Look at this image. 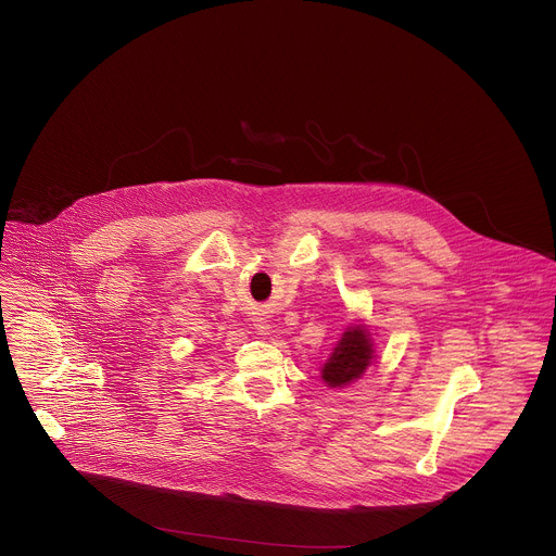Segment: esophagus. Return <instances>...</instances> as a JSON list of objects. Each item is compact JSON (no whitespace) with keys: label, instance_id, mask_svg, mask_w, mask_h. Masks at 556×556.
Masks as SVG:
<instances>
[{"label":"esophagus","instance_id":"1","mask_svg":"<svg viewBox=\"0 0 556 556\" xmlns=\"http://www.w3.org/2000/svg\"><path fill=\"white\" fill-rule=\"evenodd\" d=\"M255 330H257L260 334H268V332H270V324H268L266 319H255Z\"/></svg>","mask_w":556,"mask_h":556}]
</instances>
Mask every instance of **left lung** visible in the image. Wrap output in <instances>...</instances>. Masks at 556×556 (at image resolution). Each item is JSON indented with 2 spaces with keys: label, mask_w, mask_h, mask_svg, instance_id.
Instances as JSON below:
<instances>
[{
  "label": "left lung",
  "mask_w": 556,
  "mask_h": 556,
  "mask_svg": "<svg viewBox=\"0 0 556 556\" xmlns=\"http://www.w3.org/2000/svg\"><path fill=\"white\" fill-rule=\"evenodd\" d=\"M374 356L376 348L369 328L363 324L348 326L337 341L330 358L321 367V380L330 389L348 387L365 374V369L374 363Z\"/></svg>",
  "instance_id": "left-lung-1"
}]
</instances>
